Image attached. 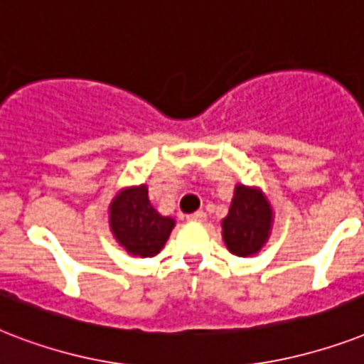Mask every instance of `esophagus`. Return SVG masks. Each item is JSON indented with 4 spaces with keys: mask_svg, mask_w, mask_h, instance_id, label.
<instances>
[{
    "mask_svg": "<svg viewBox=\"0 0 364 364\" xmlns=\"http://www.w3.org/2000/svg\"><path fill=\"white\" fill-rule=\"evenodd\" d=\"M187 219H188V221L202 223V221H205V213H204V211H194V213L187 215Z\"/></svg>",
    "mask_w": 364,
    "mask_h": 364,
    "instance_id": "1",
    "label": "esophagus"
}]
</instances>
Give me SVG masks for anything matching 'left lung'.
Returning <instances> with one entry per match:
<instances>
[{
    "instance_id": "left-lung-1",
    "label": "left lung",
    "mask_w": 364,
    "mask_h": 364,
    "mask_svg": "<svg viewBox=\"0 0 364 364\" xmlns=\"http://www.w3.org/2000/svg\"><path fill=\"white\" fill-rule=\"evenodd\" d=\"M272 210L262 193L238 185L228 217L223 221V238L238 257L257 253L268 238Z\"/></svg>"
}]
</instances>
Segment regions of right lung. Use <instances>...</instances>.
Returning a JSON list of instances; mask_svg holds the SVG:
<instances>
[{"mask_svg":"<svg viewBox=\"0 0 364 364\" xmlns=\"http://www.w3.org/2000/svg\"><path fill=\"white\" fill-rule=\"evenodd\" d=\"M111 230L122 247L132 255L153 257L164 247L171 228L170 217H162L149 202L147 187L122 191L111 204Z\"/></svg>","mask_w":364,"mask_h":364,"instance_id":"right-lung-1","label":"right lung"}]
</instances>
